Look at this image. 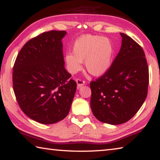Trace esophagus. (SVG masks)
Here are the masks:
<instances>
[{
    "mask_svg": "<svg viewBox=\"0 0 160 160\" xmlns=\"http://www.w3.org/2000/svg\"><path fill=\"white\" fill-rule=\"evenodd\" d=\"M76 82H77V85H78V88H80L81 86H82L83 85H85V80H82L80 79V78H78L76 79Z\"/></svg>",
    "mask_w": 160,
    "mask_h": 160,
    "instance_id": "esophagus-1",
    "label": "esophagus"
}]
</instances>
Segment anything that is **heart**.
<instances>
[{
    "instance_id": "1",
    "label": "heart",
    "mask_w": 160,
    "mask_h": 160,
    "mask_svg": "<svg viewBox=\"0 0 160 160\" xmlns=\"http://www.w3.org/2000/svg\"><path fill=\"white\" fill-rule=\"evenodd\" d=\"M113 53L109 39L97 35H84L75 42L72 53L66 54V62L69 71L75 73L81 69L82 62L85 61L86 70L99 76L109 68Z\"/></svg>"
}]
</instances>
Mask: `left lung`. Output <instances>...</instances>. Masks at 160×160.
<instances>
[{
    "instance_id": "left-lung-1",
    "label": "left lung",
    "mask_w": 160,
    "mask_h": 160,
    "mask_svg": "<svg viewBox=\"0 0 160 160\" xmlns=\"http://www.w3.org/2000/svg\"><path fill=\"white\" fill-rule=\"evenodd\" d=\"M121 49L102 76L91 81L90 107L97 119L112 125L133 117L148 95L149 70L142 48L123 33Z\"/></svg>"
}]
</instances>
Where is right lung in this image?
I'll list each match as a JSON object with an SVG mask.
<instances>
[{
	"instance_id": "add662e5",
	"label": "right lung",
	"mask_w": 160,
	"mask_h": 160,
	"mask_svg": "<svg viewBox=\"0 0 160 160\" xmlns=\"http://www.w3.org/2000/svg\"><path fill=\"white\" fill-rule=\"evenodd\" d=\"M66 31L43 32L26 43L13 66V90L22 111L37 122L52 124L68 114L76 82L64 67Z\"/></svg>"
}]
</instances>
